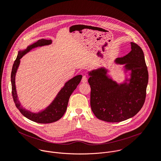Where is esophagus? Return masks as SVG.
<instances>
[{
    "instance_id": "esophagus-1",
    "label": "esophagus",
    "mask_w": 161,
    "mask_h": 161,
    "mask_svg": "<svg viewBox=\"0 0 161 161\" xmlns=\"http://www.w3.org/2000/svg\"><path fill=\"white\" fill-rule=\"evenodd\" d=\"M81 82L82 83H86L87 82V77L85 75L83 76L82 79H81Z\"/></svg>"
}]
</instances>
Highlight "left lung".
I'll use <instances>...</instances> for the list:
<instances>
[{"label":"left lung","mask_w":161,"mask_h":161,"mask_svg":"<svg viewBox=\"0 0 161 161\" xmlns=\"http://www.w3.org/2000/svg\"><path fill=\"white\" fill-rule=\"evenodd\" d=\"M130 44L131 51L116 59L131 71L129 83L117 84L106 76L107 71L103 68L89 73L90 106L99 120L107 122L125 120L136 115L145 103L148 73L144 53L140 46Z\"/></svg>","instance_id":"obj_1"}]
</instances>
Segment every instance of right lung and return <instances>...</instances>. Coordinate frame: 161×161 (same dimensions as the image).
<instances>
[{"instance_id": "right-lung-1", "label": "right lung", "mask_w": 161, "mask_h": 161, "mask_svg": "<svg viewBox=\"0 0 161 161\" xmlns=\"http://www.w3.org/2000/svg\"><path fill=\"white\" fill-rule=\"evenodd\" d=\"M51 43L52 40L42 39L41 40H39L36 43L29 46L27 48V50L23 52H19L18 54L16 60H14L11 71V80L12 88V96L16 107L19 109V111L24 117L33 122L39 124L53 123L57 122L62 117L66 111L69 99V97L71 94L73 92V91L76 88V86L81 81L82 78L81 75H78L72 78L71 80H70L69 81H68L65 84L64 86L59 92L58 94L57 95L55 100L53 101V103L50 104V106H48L44 111L41 113H33L29 111H27L26 109H24L21 106L17 98L14 81L15 75L20 62L19 60L27 52H29L31 49L37 47H41V46L48 45Z\"/></svg>"}]
</instances>
